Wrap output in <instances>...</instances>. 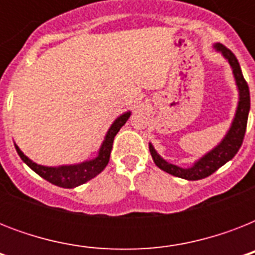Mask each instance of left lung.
Segmentation results:
<instances>
[{
	"label": "left lung",
	"mask_w": 255,
	"mask_h": 255,
	"mask_svg": "<svg viewBox=\"0 0 255 255\" xmlns=\"http://www.w3.org/2000/svg\"><path fill=\"white\" fill-rule=\"evenodd\" d=\"M216 49L221 51L224 57L229 61L230 66L233 69L234 77H236L238 90H240V102H238L236 118H234L233 124H232L228 135L220 143V145H217L213 151H210L202 159L198 160L192 168L185 169V168H180L177 165L168 163L163 157H160L159 153L155 151V148L152 147V144H149V152H151L152 159H153L156 165L160 169L165 170L167 173L173 174L176 177L185 178V180H201V178L208 177L210 174H213L218 168H221L224 164L228 163L229 160L233 159L238 149L241 148L242 143H244L250 110L249 86L242 75L241 67H240V63H238L236 55L228 47L220 45V43L216 45Z\"/></svg>",
	"instance_id": "obj_1"
}]
</instances>
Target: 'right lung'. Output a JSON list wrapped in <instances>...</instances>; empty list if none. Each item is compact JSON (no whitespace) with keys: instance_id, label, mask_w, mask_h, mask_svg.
<instances>
[{"instance_id":"add662e5","label":"right lung","mask_w":255,"mask_h":255,"mask_svg":"<svg viewBox=\"0 0 255 255\" xmlns=\"http://www.w3.org/2000/svg\"><path fill=\"white\" fill-rule=\"evenodd\" d=\"M129 112H126L122 116H119L118 119L114 122L111 128L108 129L106 139H104L102 148H100L99 155L94 160L90 161H85L82 164H77V165H65V167H43V165H38V164L33 163L29 157H26L19 148L15 145L18 155L31 169L38 173L41 177L47 180L49 182L54 184V185L61 186V188H75L78 185H82L87 182L88 180H91L99 174L102 170L106 168V165L110 161V155H111L112 143H114V137L116 133L119 132V129L123 127L126 122L129 118Z\"/></svg>"}]
</instances>
